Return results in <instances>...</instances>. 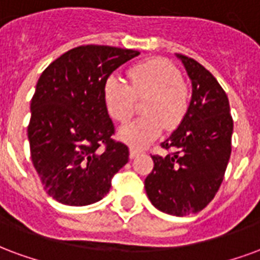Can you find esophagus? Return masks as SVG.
Segmentation results:
<instances>
[{
    "label": "esophagus",
    "mask_w": 260,
    "mask_h": 260,
    "mask_svg": "<svg viewBox=\"0 0 260 260\" xmlns=\"http://www.w3.org/2000/svg\"><path fill=\"white\" fill-rule=\"evenodd\" d=\"M141 153V151L140 149H136V148H130V158H136V156H138Z\"/></svg>",
    "instance_id": "34e87169"
}]
</instances>
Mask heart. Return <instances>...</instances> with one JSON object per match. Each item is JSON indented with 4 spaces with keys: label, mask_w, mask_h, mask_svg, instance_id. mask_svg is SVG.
Masks as SVG:
<instances>
[{
    "label": "heart",
    "mask_w": 260,
    "mask_h": 260,
    "mask_svg": "<svg viewBox=\"0 0 260 260\" xmlns=\"http://www.w3.org/2000/svg\"><path fill=\"white\" fill-rule=\"evenodd\" d=\"M130 86L117 76H109L102 88L108 115L126 123L134 115L137 101H143L145 115L123 126L117 137L133 147H144L160 136L164 126L174 130L183 123L190 108V94L181 73L169 60L151 58L133 65L127 72Z\"/></svg>",
    "instance_id": "obj_1"
}]
</instances>
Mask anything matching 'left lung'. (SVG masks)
Instances as JSON below:
<instances>
[{
    "label": "left lung",
    "instance_id": "8db88e82",
    "mask_svg": "<svg viewBox=\"0 0 260 260\" xmlns=\"http://www.w3.org/2000/svg\"><path fill=\"white\" fill-rule=\"evenodd\" d=\"M192 81L183 123L160 144L169 152L152 155L145 191L155 208L174 216L198 213L215 198L231 153L233 117L226 92L209 70L177 54Z\"/></svg>",
    "mask_w": 260,
    "mask_h": 260
}]
</instances>
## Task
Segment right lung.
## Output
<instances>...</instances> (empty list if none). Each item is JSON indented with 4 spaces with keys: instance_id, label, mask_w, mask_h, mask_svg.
Segmentation results:
<instances>
[{
    "instance_id": "right-lung-1",
    "label": "right lung",
    "mask_w": 260,
    "mask_h": 260,
    "mask_svg": "<svg viewBox=\"0 0 260 260\" xmlns=\"http://www.w3.org/2000/svg\"><path fill=\"white\" fill-rule=\"evenodd\" d=\"M138 51L81 45L41 73L31 98L30 155L47 194L60 204L83 206L109 192L112 177L128 160L115 141V126L102 98L104 83Z\"/></svg>"
}]
</instances>
